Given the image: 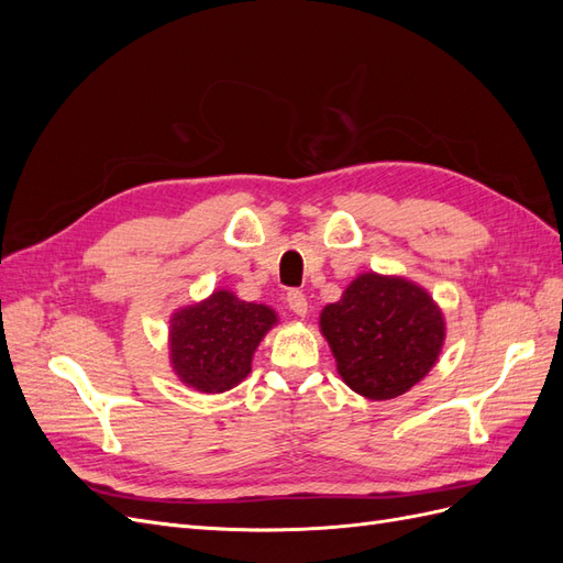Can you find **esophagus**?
<instances>
[{
  "label": "esophagus",
  "mask_w": 563,
  "mask_h": 563,
  "mask_svg": "<svg viewBox=\"0 0 563 563\" xmlns=\"http://www.w3.org/2000/svg\"><path fill=\"white\" fill-rule=\"evenodd\" d=\"M286 305H288V310L296 312L298 317L308 314V298H305V294L298 291V288H291V291L286 294Z\"/></svg>",
  "instance_id": "esophagus-1"
}]
</instances>
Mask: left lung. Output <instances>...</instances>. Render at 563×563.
<instances>
[{"label":"left lung","instance_id":"obj_1","mask_svg":"<svg viewBox=\"0 0 563 563\" xmlns=\"http://www.w3.org/2000/svg\"><path fill=\"white\" fill-rule=\"evenodd\" d=\"M338 373L368 399H395L434 366L444 319L420 286L380 275L356 277L338 302L323 308Z\"/></svg>","mask_w":563,"mask_h":563}]
</instances>
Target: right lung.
Listing matches in <instances>:
<instances>
[{
  "mask_svg": "<svg viewBox=\"0 0 563 563\" xmlns=\"http://www.w3.org/2000/svg\"><path fill=\"white\" fill-rule=\"evenodd\" d=\"M275 321L277 314L265 305L216 291L209 300L174 314V371L199 391H225L249 376L251 356Z\"/></svg>",
  "mask_w": 563,
  "mask_h": 563,
  "instance_id": "right-lung-1",
  "label": "right lung"
}]
</instances>
